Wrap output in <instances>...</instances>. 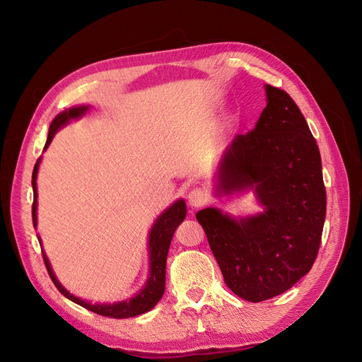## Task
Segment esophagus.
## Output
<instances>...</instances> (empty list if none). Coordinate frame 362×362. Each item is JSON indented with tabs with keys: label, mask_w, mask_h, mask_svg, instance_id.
Listing matches in <instances>:
<instances>
[{
	"label": "esophagus",
	"mask_w": 362,
	"mask_h": 362,
	"mask_svg": "<svg viewBox=\"0 0 362 362\" xmlns=\"http://www.w3.org/2000/svg\"><path fill=\"white\" fill-rule=\"evenodd\" d=\"M188 203L191 208H200V206L208 203V194L202 188H192L188 194Z\"/></svg>",
	"instance_id": "esophagus-1"
}]
</instances>
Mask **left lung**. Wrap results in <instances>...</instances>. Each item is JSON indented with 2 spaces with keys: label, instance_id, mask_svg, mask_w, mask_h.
I'll return each mask as SVG.
<instances>
[{
  "label": "left lung",
  "instance_id": "8db88e82",
  "mask_svg": "<svg viewBox=\"0 0 362 362\" xmlns=\"http://www.w3.org/2000/svg\"><path fill=\"white\" fill-rule=\"evenodd\" d=\"M267 107L252 132L227 146L215 174L216 197L253 189L262 212H197L226 285L247 302L285 293L309 273L322 243L326 188L308 122L285 90L265 85Z\"/></svg>",
  "mask_w": 362,
  "mask_h": 362
}]
</instances>
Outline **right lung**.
Segmentation results:
<instances>
[{
  "label": "right lung",
  "instance_id": "add662e5",
  "mask_svg": "<svg viewBox=\"0 0 362 362\" xmlns=\"http://www.w3.org/2000/svg\"><path fill=\"white\" fill-rule=\"evenodd\" d=\"M89 110V106H76L66 109L64 112H60L59 115L53 119L48 130V138L47 144L44 147V151L48 148V146L53 141L56 132L62 129L64 126L71 121V119H78L85 115V113ZM39 163L40 158L37 159L35 168H33V175H32V185H33V206H32V215H33V226H37V216H36V209H37V187H36V177H37V171H39ZM187 216V203L185 200H177L174 202L170 208L165 209L159 216L158 220L154 221L151 226V230L148 235V257H150V274L146 285H144L142 290L135 294L133 297L127 298V300L122 302H115V303H90L88 300H83V298H78L74 294H71L66 288L62 285L57 277L51 268V264L48 261V257L45 252L42 250L44 256V262L48 270V274L51 277V281L56 285L57 290L64 294L66 298H69L71 302H74L80 306H83L89 311L105 315V317H112V318H129V317H136L144 313L150 311L154 306L158 305V302L162 298L163 291H165V267H167V256H168V249L173 240V235L177 229L179 224L185 220ZM39 244H42L40 238L37 236Z\"/></svg>",
  "mask_w": 362,
  "mask_h": 362
}]
</instances>
